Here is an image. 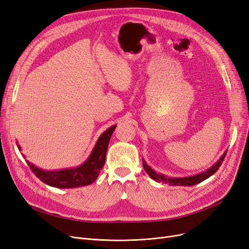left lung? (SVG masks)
I'll use <instances>...</instances> for the list:
<instances>
[{
    "label": "left lung",
    "mask_w": 249,
    "mask_h": 249,
    "mask_svg": "<svg viewBox=\"0 0 249 249\" xmlns=\"http://www.w3.org/2000/svg\"><path fill=\"white\" fill-rule=\"evenodd\" d=\"M226 154H227V151H225V153L221 156V158L208 170H206L202 173H198L196 175L187 176V177H167L164 174H159L156 171H154L145 162L144 159H143V166H144L145 171L148 173V175L151 177V178L157 182H164V183H168L169 185H175V186H179V185L192 186V185H195V184H197L199 182L204 181L205 179L209 178L211 175L214 174L222 165V162L224 161V158H225V156H226Z\"/></svg>",
    "instance_id": "obj_1"
}]
</instances>
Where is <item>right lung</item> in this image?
Masks as SVG:
<instances>
[{"label": "right lung", "instance_id": "right-lung-1", "mask_svg": "<svg viewBox=\"0 0 249 249\" xmlns=\"http://www.w3.org/2000/svg\"><path fill=\"white\" fill-rule=\"evenodd\" d=\"M115 127L116 125H112L106 129L97 140L88 159L76 168L47 171L36 167L29 161L26 162L31 171L47 185L57 188H74L89 185L97 179L100 170L103 167L109 140ZM17 147L21 150L18 144Z\"/></svg>", "mask_w": 249, "mask_h": 249}]
</instances>
